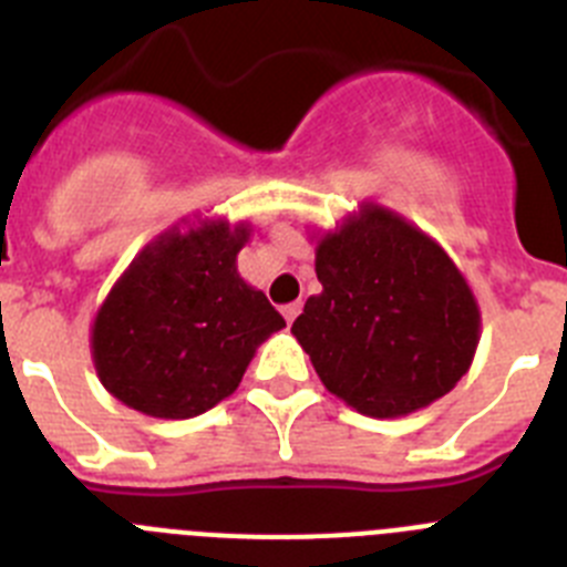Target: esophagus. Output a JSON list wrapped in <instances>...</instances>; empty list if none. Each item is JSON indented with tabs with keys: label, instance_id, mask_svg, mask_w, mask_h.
Masks as SVG:
<instances>
[{
	"label": "esophagus",
	"instance_id": "34e87169",
	"mask_svg": "<svg viewBox=\"0 0 567 567\" xmlns=\"http://www.w3.org/2000/svg\"><path fill=\"white\" fill-rule=\"evenodd\" d=\"M280 311H284V318H287V323L292 326L295 318H298V315H300V303H289V306H284V309H280Z\"/></svg>",
	"mask_w": 567,
	"mask_h": 567
}]
</instances>
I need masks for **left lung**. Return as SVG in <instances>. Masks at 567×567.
I'll use <instances>...</instances> for the list:
<instances>
[{
    "label": "left lung",
    "mask_w": 567,
    "mask_h": 567,
    "mask_svg": "<svg viewBox=\"0 0 567 567\" xmlns=\"http://www.w3.org/2000/svg\"><path fill=\"white\" fill-rule=\"evenodd\" d=\"M311 295L292 334L320 382L357 413L396 419L458 385L481 309L444 249L379 205H360L318 241Z\"/></svg>",
    "instance_id": "8db88e82"
}]
</instances>
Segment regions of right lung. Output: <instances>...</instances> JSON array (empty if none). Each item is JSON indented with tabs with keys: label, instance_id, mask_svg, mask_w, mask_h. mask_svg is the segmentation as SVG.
I'll list each match as a JSON object with an SVG mask.
<instances>
[{
	"label": "right lung",
	"instance_id": "obj_1",
	"mask_svg": "<svg viewBox=\"0 0 567 567\" xmlns=\"http://www.w3.org/2000/svg\"><path fill=\"white\" fill-rule=\"evenodd\" d=\"M249 225L171 227L128 264L92 323L103 388L154 419H190L241 382L256 348L280 331L267 295L238 275Z\"/></svg>",
	"mask_w": 567,
	"mask_h": 567
}]
</instances>
